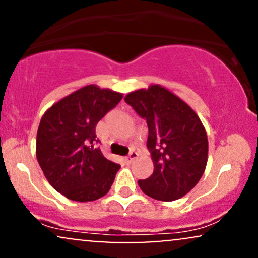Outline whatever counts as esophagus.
<instances>
[{
  "label": "esophagus",
  "instance_id": "esophagus-1",
  "mask_svg": "<svg viewBox=\"0 0 258 258\" xmlns=\"http://www.w3.org/2000/svg\"><path fill=\"white\" fill-rule=\"evenodd\" d=\"M137 158H138V153H136V152H131V153H130V155L127 156V158H125L126 164H131V162L135 161V160L137 159Z\"/></svg>",
  "mask_w": 258,
  "mask_h": 258
}]
</instances>
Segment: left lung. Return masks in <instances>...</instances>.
Wrapping results in <instances>:
<instances>
[{"mask_svg":"<svg viewBox=\"0 0 258 258\" xmlns=\"http://www.w3.org/2000/svg\"><path fill=\"white\" fill-rule=\"evenodd\" d=\"M125 102L147 120L153 174L138 185L153 199L173 201L198 184L207 164L209 142L198 114L160 85L133 91Z\"/></svg>","mask_w":258,"mask_h":258,"instance_id":"8db88e82","label":"left lung"}]
</instances>
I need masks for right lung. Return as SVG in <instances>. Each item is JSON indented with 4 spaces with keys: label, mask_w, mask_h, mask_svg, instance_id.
Wrapping results in <instances>:
<instances>
[{
    "label": "right lung",
    "mask_w": 258,
    "mask_h": 258,
    "mask_svg": "<svg viewBox=\"0 0 258 258\" xmlns=\"http://www.w3.org/2000/svg\"><path fill=\"white\" fill-rule=\"evenodd\" d=\"M122 93L87 85L47 109L36 137V158L58 193L80 203L104 197L120 165L94 147L96 126L119 104Z\"/></svg>",
    "instance_id": "add662e5"
}]
</instances>
